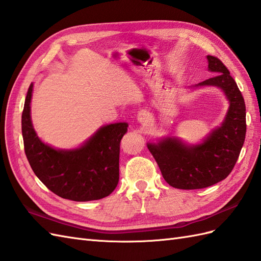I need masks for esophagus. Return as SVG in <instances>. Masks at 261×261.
<instances>
[{
    "label": "esophagus",
    "mask_w": 261,
    "mask_h": 261,
    "mask_svg": "<svg viewBox=\"0 0 261 261\" xmlns=\"http://www.w3.org/2000/svg\"><path fill=\"white\" fill-rule=\"evenodd\" d=\"M137 119H138V122L142 123L143 125H148L150 122V114L145 110L139 111L138 115H137Z\"/></svg>",
    "instance_id": "34e87169"
}]
</instances>
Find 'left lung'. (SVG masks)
<instances>
[{
    "label": "left lung",
    "instance_id": "8db88e82",
    "mask_svg": "<svg viewBox=\"0 0 261 261\" xmlns=\"http://www.w3.org/2000/svg\"><path fill=\"white\" fill-rule=\"evenodd\" d=\"M213 77L197 86H217L230 101L225 122L204 143L186 146L177 138L163 139L147 147L164 179L178 189H200L215 185L231 173L246 137V105L243 94L218 57L208 55Z\"/></svg>",
    "mask_w": 261,
    "mask_h": 261
}]
</instances>
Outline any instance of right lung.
<instances>
[{
  "instance_id": "add662e5",
  "label": "right lung",
  "mask_w": 261,
  "mask_h": 261,
  "mask_svg": "<svg viewBox=\"0 0 261 261\" xmlns=\"http://www.w3.org/2000/svg\"><path fill=\"white\" fill-rule=\"evenodd\" d=\"M33 84L25 98L22 135L25 155L34 174L50 192L74 201L101 199L113 193L119 180V145L126 123L101 127L90 141L73 150H56L37 137L30 109Z\"/></svg>"
}]
</instances>
